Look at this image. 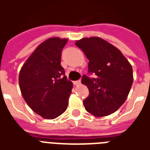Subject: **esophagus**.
Returning a JSON list of instances; mask_svg holds the SVG:
<instances>
[{"label":"esophagus","mask_w":150,"mask_h":150,"mask_svg":"<svg viewBox=\"0 0 150 150\" xmlns=\"http://www.w3.org/2000/svg\"><path fill=\"white\" fill-rule=\"evenodd\" d=\"M74 84L76 85V86H78V85L81 84V81L80 80H77V81L74 82Z\"/></svg>","instance_id":"1"}]
</instances>
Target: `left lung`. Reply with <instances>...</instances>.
<instances>
[{"label": "left lung", "mask_w": 150, "mask_h": 150, "mask_svg": "<svg viewBox=\"0 0 150 150\" xmlns=\"http://www.w3.org/2000/svg\"><path fill=\"white\" fill-rule=\"evenodd\" d=\"M75 45L89 60L88 72L96 75L82 77V83L89 90L83 100L85 109L97 117L111 115L129 96L133 82L132 66L119 49L101 38H83Z\"/></svg>", "instance_id": "obj_1"}]
</instances>
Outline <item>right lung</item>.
Here are the masks:
<instances>
[{"label":"right lung","mask_w":150,"mask_h":150,"mask_svg":"<svg viewBox=\"0 0 150 150\" xmlns=\"http://www.w3.org/2000/svg\"><path fill=\"white\" fill-rule=\"evenodd\" d=\"M67 39L50 38L40 44L21 67L19 87L25 101L43 118L54 119L68 105L73 83L61 66V54ZM64 77H62V75Z\"/></svg>","instance_id":"1"}]
</instances>
